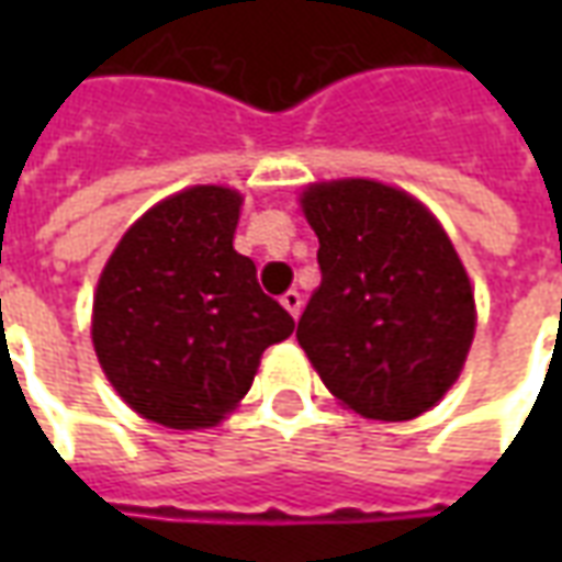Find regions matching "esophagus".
<instances>
[{"mask_svg":"<svg viewBox=\"0 0 562 562\" xmlns=\"http://www.w3.org/2000/svg\"><path fill=\"white\" fill-rule=\"evenodd\" d=\"M280 304L285 306V310H289L294 318H297V316H301V306H304V297H301V292H294V289H292V292L282 294Z\"/></svg>","mask_w":562,"mask_h":562,"instance_id":"1","label":"esophagus"}]
</instances>
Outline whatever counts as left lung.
<instances>
[{"instance_id": "1", "label": "left lung", "mask_w": 562, "mask_h": 562, "mask_svg": "<svg viewBox=\"0 0 562 562\" xmlns=\"http://www.w3.org/2000/svg\"><path fill=\"white\" fill-rule=\"evenodd\" d=\"M322 285L297 342L334 397L379 422L427 413L475 334L467 270L439 222L401 189L373 180L310 186Z\"/></svg>"}]
</instances>
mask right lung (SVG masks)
<instances>
[{
    "label": "right lung",
    "mask_w": 562,
    "mask_h": 562,
    "mask_svg": "<svg viewBox=\"0 0 562 562\" xmlns=\"http://www.w3.org/2000/svg\"><path fill=\"white\" fill-rule=\"evenodd\" d=\"M234 189L192 186L147 210L108 258L92 342L116 394L173 430L213 427L244 397L261 352L294 318L234 252Z\"/></svg>",
    "instance_id": "1"
}]
</instances>
